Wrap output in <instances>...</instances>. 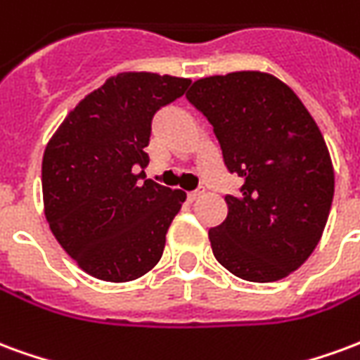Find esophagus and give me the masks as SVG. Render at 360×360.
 <instances>
[{"mask_svg": "<svg viewBox=\"0 0 360 360\" xmlns=\"http://www.w3.org/2000/svg\"><path fill=\"white\" fill-rule=\"evenodd\" d=\"M204 195V188H198V191H193V193H188L187 198L191 200V202H195V200H198L200 196Z\"/></svg>", "mask_w": 360, "mask_h": 360, "instance_id": "34e87169", "label": "esophagus"}]
</instances>
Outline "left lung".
I'll return each instance as SVG.
<instances>
[{"instance_id":"8db88e82","label":"left lung","mask_w":360,"mask_h":360,"mask_svg":"<svg viewBox=\"0 0 360 360\" xmlns=\"http://www.w3.org/2000/svg\"><path fill=\"white\" fill-rule=\"evenodd\" d=\"M188 102L208 117L227 169L243 179L227 216L208 231L219 264L247 281H278L312 255L333 200L330 150L299 96L262 71L193 82Z\"/></svg>"}]
</instances>
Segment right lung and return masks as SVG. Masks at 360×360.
I'll use <instances>...</instances> for the list:
<instances>
[{"instance_id":"add662e5","label":"right lung","mask_w":360,"mask_h":360,"mask_svg":"<svg viewBox=\"0 0 360 360\" xmlns=\"http://www.w3.org/2000/svg\"><path fill=\"white\" fill-rule=\"evenodd\" d=\"M191 79L125 71L77 103L44 150V214L81 270L111 283L142 278L160 262L165 233L187 195L141 183L152 117Z\"/></svg>"}]
</instances>
